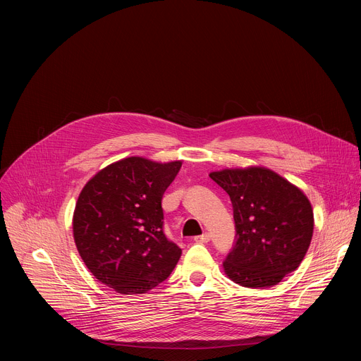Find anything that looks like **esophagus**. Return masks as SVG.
<instances>
[{
	"label": "esophagus",
	"instance_id": "esophagus-1",
	"mask_svg": "<svg viewBox=\"0 0 361 361\" xmlns=\"http://www.w3.org/2000/svg\"><path fill=\"white\" fill-rule=\"evenodd\" d=\"M210 238H212V237H210L209 233H204V234H201V235L194 237V241H197V243H209Z\"/></svg>",
	"mask_w": 361,
	"mask_h": 361
}]
</instances>
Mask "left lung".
Returning <instances> with one entry per match:
<instances>
[{
  "mask_svg": "<svg viewBox=\"0 0 361 361\" xmlns=\"http://www.w3.org/2000/svg\"><path fill=\"white\" fill-rule=\"evenodd\" d=\"M233 204L235 238L223 263L244 287H271L293 273L310 245L313 209L301 190L263 167L210 174Z\"/></svg>",
  "mask_w": 361,
  "mask_h": 361,
  "instance_id": "left-lung-1",
  "label": "left lung"
}]
</instances>
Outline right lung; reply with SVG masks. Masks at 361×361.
Segmentation results:
<instances>
[{
  "instance_id": "add662e5",
  "label": "right lung",
  "mask_w": 361,
  "mask_h": 361,
  "mask_svg": "<svg viewBox=\"0 0 361 361\" xmlns=\"http://www.w3.org/2000/svg\"><path fill=\"white\" fill-rule=\"evenodd\" d=\"M181 161L128 157L97 173L82 188L73 219L77 250L92 276L121 294L163 283L181 248L164 233L161 200Z\"/></svg>"
}]
</instances>
